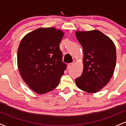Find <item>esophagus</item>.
Wrapping results in <instances>:
<instances>
[{"instance_id": "obj_1", "label": "esophagus", "mask_w": 126, "mask_h": 126, "mask_svg": "<svg viewBox=\"0 0 126 126\" xmlns=\"http://www.w3.org/2000/svg\"><path fill=\"white\" fill-rule=\"evenodd\" d=\"M73 66V63H70L67 65V68L68 69H70V68L72 67V66Z\"/></svg>"}]
</instances>
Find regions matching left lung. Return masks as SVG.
<instances>
[{"mask_svg":"<svg viewBox=\"0 0 126 126\" xmlns=\"http://www.w3.org/2000/svg\"><path fill=\"white\" fill-rule=\"evenodd\" d=\"M76 37L83 51V70L75 79L77 86L94 94L102 89L112 77L116 64L113 41L98 30L76 31Z\"/></svg>","mask_w":126,"mask_h":126,"instance_id":"1","label":"left lung"}]
</instances>
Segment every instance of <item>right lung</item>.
I'll use <instances>...</instances> for the list:
<instances>
[{
    "mask_svg": "<svg viewBox=\"0 0 126 126\" xmlns=\"http://www.w3.org/2000/svg\"><path fill=\"white\" fill-rule=\"evenodd\" d=\"M64 32L53 27L40 28L22 39L17 53L21 78L33 91L43 94L58 86L67 66L59 47Z\"/></svg>",
    "mask_w": 126,
    "mask_h": 126,
    "instance_id": "1",
    "label": "right lung"
}]
</instances>
